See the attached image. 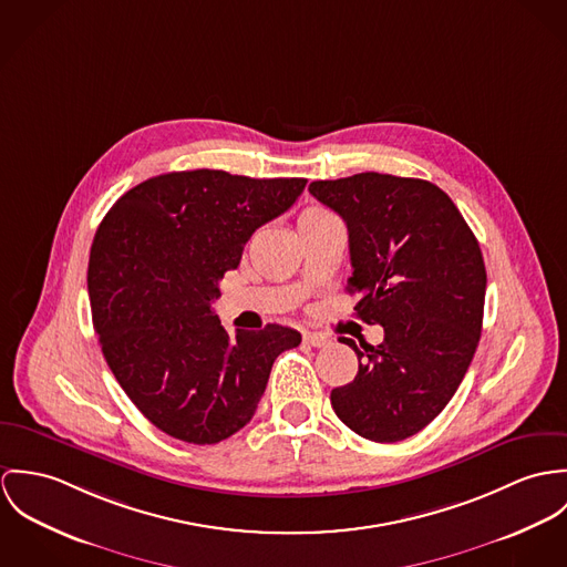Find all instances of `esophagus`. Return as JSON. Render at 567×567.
Instances as JSON below:
<instances>
[{"instance_id": "34e87169", "label": "esophagus", "mask_w": 567, "mask_h": 567, "mask_svg": "<svg viewBox=\"0 0 567 567\" xmlns=\"http://www.w3.org/2000/svg\"><path fill=\"white\" fill-rule=\"evenodd\" d=\"M305 341L309 346H313V348H323V346H328L330 339L326 334H321V332H305Z\"/></svg>"}]
</instances>
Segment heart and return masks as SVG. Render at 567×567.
<instances>
[{"label":"heart","mask_w":567,"mask_h":567,"mask_svg":"<svg viewBox=\"0 0 567 567\" xmlns=\"http://www.w3.org/2000/svg\"><path fill=\"white\" fill-rule=\"evenodd\" d=\"M321 213H326L323 208H307L302 215H300V219L298 221H302V219H307V217H313V215H321Z\"/></svg>","instance_id":"obj_1"}]
</instances>
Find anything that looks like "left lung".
<instances>
[{"instance_id":"left-lung-1","label":"left lung","mask_w":567,"mask_h":567,"mask_svg":"<svg viewBox=\"0 0 567 567\" xmlns=\"http://www.w3.org/2000/svg\"><path fill=\"white\" fill-rule=\"evenodd\" d=\"M309 190L348 226L354 311L384 328L363 350L341 339L359 374L332 389V409L365 440H406L440 415L474 359L487 289L478 241L429 181L365 172Z\"/></svg>"}]
</instances>
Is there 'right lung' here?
<instances>
[{"label": "right lung", "instance_id": "add662e5", "mask_svg": "<svg viewBox=\"0 0 567 567\" xmlns=\"http://www.w3.org/2000/svg\"><path fill=\"white\" fill-rule=\"evenodd\" d=\"M305 187L172 172L124 193L102 219L86 274L93 328L127 398L169 437L206 445L241 431L276 357L300 346L302 334L278 323L233 337L210 305L254 230Z\"/></svg>", "mask_w": 567, "mask_h": 567}]
</instances>
